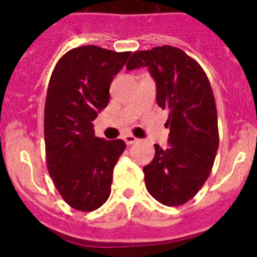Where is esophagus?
Segmentation results:
<instances>
[{"mask_svg": "<svg viewBox=\"0 0 257 257\" xmlns=\"http://www.w3.org/2000/svg\"><path fill=\"white\" fill-rule=\"evenodd\" d=\"M123 140H124V143H126L127 145H131V144H134V143L138 142V139H136L135 136L130 135V134H127V135H124L123 136Z\"/></svg>", "mask_w": 257, "mask_h": 257, "instance_id": "obj_1", "label": "esophagus"}]
</instances>
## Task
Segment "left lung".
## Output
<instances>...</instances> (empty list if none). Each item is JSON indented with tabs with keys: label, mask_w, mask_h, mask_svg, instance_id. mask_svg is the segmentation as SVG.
I'll use <instances>...</instances> for the list:
<instances>
[{
	"label": "left lung",
	"mask_w": 257,
	"mask_h": 257,
	"mask_svg": "<svg viewBox=\"0 0 257 257\" xmlns=\"http://www.w3.org/2000/svg\"><path fill=\"white\" fill-rule=\"evenodd\" d=\"M142 67L156 81L158 105L170 112V148L154 145L153 161L143 169L145 187L162 205H184L208 179L219 148L212 88L201 65L178 47L134 52L126 68Z\"/></svg>",
	"instance_id": "1"
}]
</instances>
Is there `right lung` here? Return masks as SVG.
Listing matches in <instances>:
<instances>
[{
  "instance_id": "1",
  "label": "right lung",
  "mask_w": 257,
  "mask_h": 257,
  "mask_svg": "<svg viewBox=\"0 0 257 257\" xmlns=\"http://www.w3.org/2000/svg\"><path fill=\"white\" fill-rule=\"evenodd\" d=\"M131 52L81 46L52 70L45 103L47 170L70 207L90 212L110 194L113 169L123 140L96 138L92 121L109 103V86Z\"/></svg>"
}]
</instances>
